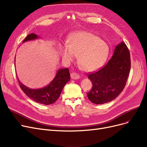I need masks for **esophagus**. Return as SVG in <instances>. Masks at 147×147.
<instances>
[{
	"instance_id": "1",
	"label": "esophagus",
	"mask_w": 147,
	"mask_h": 147,
	"mask_svg": "<svg viewBox=\"0 0 147 147\" xmlns=\"http://www.w3.org/2000/svg\"><path fill=\"white\" fill-rule=\"evenodd\" d=\"M71 78L72 79H79L80 78L79 75L76 73H72L71 74Z\"/></svg>"
}]
</instances>
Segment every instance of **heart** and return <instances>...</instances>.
<instances>
[{
	"label": "heart",
	"mask_w": 147,
	"mask_h": 147,
	"mask_svg": "<svg viewBox=\"0 0 147 147\" xmlns=\"http://www.w3.org/2000/svg\"><path fill=\"white\" fill-rule=\"evenodd\" d=\"M109 54L105 41L92 33L79 31L71 34L61 49L64 62L69 64L78 55V62L86 72L94 71L105 64Z\"/></svg>",
	"instance_id": "b5f03b06"
}]
</instances>
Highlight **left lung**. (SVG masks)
Here are the masks:
<instances>
[{"label":"left lung","mask_w":147,"mask_h":147,"mask_svg":"<svg viewBox=\"0 0 147 147\" xmlns=\"http://www.w3.org/2000/svg\"><path fill=\"white\" fill-rule=\"evenodd\" d=\"M131 69L128 48L124 42L117 45L108 63L98 71L88 75L93 87L87 97L96 105L115 99L125 88Z\"/></svg>","instance_id":"8db88e82"}]
</instances>
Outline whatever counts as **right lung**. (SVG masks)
I'll list each match as a JSON object with an SVG mask.
<instances>
[{"mask_svg": "<svg viewBox=\"0 0 147 147\" xmlns=\"http://www.w3.org/2000/svg\"><path fill=\"white\" fill-rule=\"evenodd\" d=\"M39 38L37 35L32 33L28 35L22 42L36 40ZM69 80L70 74L68 68L59 69L54 79L48 86L41 88L32 89L27 87L22 84L18 78L20 87L26 95L33 101L45 105H51L57 100L64 86Z\"/></svg>", "mask_w": 147, "mask_h": 147, "instance_id": "obj_1", "label": "right lung"}]
</instances>
